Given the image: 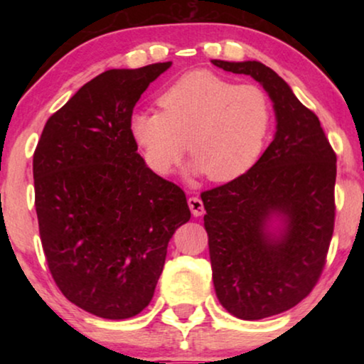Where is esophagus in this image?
<instances>
[{
  "instance_id": "1",
  "label": "esophagus",
  "mask_w": 364,
  "mask_h": 364,
  "mask_svg": "<svg viewBox=\"0 0 364 364\" xmlns=\"http://www.w3.org/2000/svg\"><path fill=\"white\" fill-rule=\"evenodd\" d=\"M187 202H188V207H191V212H192L193 217H200L202 213L205 212V210H203V202L197 196L191 197Z\"/></svg>"
}]
</instances>
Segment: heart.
Listing matches in <instances>:
<instances>
[{
  "mask_svg": "<svg viewBox=\"0 0 364 364\" xmlns=\"http://www.w3.org/2000/svg\"><path fill=\"white\" fill-rule=\"evenodd\" d=\"M161 112H136L134 141L154 172L166 176L187 151L196 171L217 182L257 162L272 127V102L257 84H235L210 71H192L157 99Z\"/></svg>",
  "mask_w": 364,
  "mask_h": 364,
  "instance_id": "heart-1",
  "label": "heart"
}]
</instances>
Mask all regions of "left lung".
Wrapping results in <instances>:
<instances>
[{"instance_id": "1", "label": "left lung", "mask_w": 364, "mask_h": 364, "mask_svg": "<svg viewBox=\"0 0 364 364\" xmlns=\"http://www.w3.org/2000/svg\"><path fill=\"white\" fill-rule=\"evenodd\" d=\"M212 64L260 82L277 116L262 157L200 193L218 301L233 316L262 320L298 305L320 280L335 228L336 154L316 114L273 69L258 61ZM273 215L284 222L278 236L267 232Z\"/></svg>"}]
</instances>
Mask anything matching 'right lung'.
Returning <instances> with one entry per match:
<instances>
[{"label": "right lung", "instance_id": "add662e5", "mask_svg": "<svg viewBox=\"0 0 364 364\" xmlns=\"http://www.w3.org/2000/svg\"><path fill=\"white\" fill-rule=\"evenodd\" d=\"M109 69L48 119L33 156L39 237L53 280L74 305L106 320L141 313L154 296L186 193L137 154L136 102L171 68Z\"/></svg>", "mask_w": 364, "mask_h": 364}]
</instances>
